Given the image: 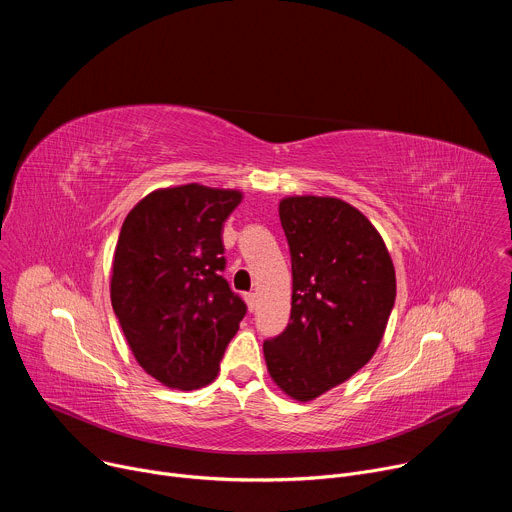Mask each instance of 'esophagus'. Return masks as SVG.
I'll use <instances>...</instances> for the list:
<instances>
[{"label":"esophagus","mask_w":512,"mask_h":512,"mask_svg":"<svg viewBox=\"0 0 512 512\" xmlns=\"http://www.w3.org/2000/svg\"><path fill=\"white\" fill-rule=\"evenodd\" d=\"M247 306L251 312L257 310V294H247Z\"/></svg>","instance_id":"1"}]
</instances>
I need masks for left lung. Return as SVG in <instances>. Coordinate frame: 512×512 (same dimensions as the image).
Masks as SVG:
<instances>
[{
    "instance_id": "8db88e82",
    "label": "left lung",
    "mask_w": 512,
    "mask_h": 512,
    "mask_svg": "<svg viewBox=\"0 0 512 512\" xmlns=\"http://www.w3.org/2000/svg\"><path fill=\"white\" fill-rule=\"evenodd\" d=\"M279 221L294 294L289 324L263 354L283 393L312 401L375 354L395 306V269L369 218L338 198H283Z\"/></svg>"
}]
</instances>
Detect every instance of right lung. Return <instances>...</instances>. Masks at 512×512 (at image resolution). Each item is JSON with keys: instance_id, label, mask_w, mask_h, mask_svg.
I'll use <instances>...</instances> for the list:
<instances>
[{"instance_id": "1", "label": "right lung", "mask_w": 512, "mask_h": 512, "mask_svg": "<svg viewBox=\"0 0 512 512\" xmlns=\"http://www.w3.org/2000/svg\"><path fill=\"white\" fill-rule=\"evenodd\" d=\"M241 198L186 184L148 194L123 221L113 312L135 360L170 389L208 385L247 314L223 277V223Z\"/></svg>"}]
</instances>
